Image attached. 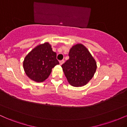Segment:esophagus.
Masks as SVG:
<instances>
[{
  "label": "esophagus",
  "mask_w": 127,
  "mask_h": 127,
  "mask_svg": "<svg viewBox=\"0 0 127 127\" xmlns=\"http://www.w3.org/2000/svg\"><path fill=\"white\" fill-rule=\"evenodd\" d=\"M64 63V60H62V61H60V64L62 65Z\"/></svg>",
  "instance_id": "esophagus-1"
}]
</instances>
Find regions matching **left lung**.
<instances>
[{
  "instance_id": "8db88e82",
  "label": "left lung",
  "mask_w": 127,
  "mask_h": 127,
  "mask_svg": "<svg viewBox=\"0 0 127 127\" xmlns=\"http://www.w3.org/2000/svg\"><path fill=\"white\" fill-rule=\"evenodd\" d=\"M68 55L69 59L62 65L68 82L75 87L87 85L96 72L95 59L82 43L73 45Z\"/></svg>"
}]
</instances>
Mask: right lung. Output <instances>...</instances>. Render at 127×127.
<instances>
[{
  "label": "right lung",
  "mask_w": 127,
  "mask_h": 127,
  "mask_svg": "<svg viewBox=\"0 0 127 127\" xmlns=\"http://www.w3.org/2000/svg\"><path fill=\"white\" fill-rule=\"evenodd\" d=\"M59 64L57 54L52 51L49 42H45L34 47L25 57L23 68L26 75L32 81L42 82L52 72V68Z\"/></svg>",
  "instance_id": "right-lung-1"
}]
</instances>
